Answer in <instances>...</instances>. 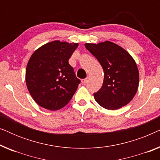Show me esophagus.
<instances>
[{
	"label": "esophagus",
	"instance_id": "esophagus-1",
	"mask_svg": "<svg viewBox=\"0 0 160 160\" xmlns=\"http://www.w3.org/2000/svg\"><path fill=\"white\" fill-rule=\"evenodd\" d=\"M87 81H88V77H87L86 78H84V79H82V82L83 83V84H86V83L87 82Z\"/></svg>",
	"mask_w": 160,
	"mask_h": 160
}]
</instances>
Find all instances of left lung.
<instances>
[{"instance_id": "8db88e82", "label": "left lung", "mask_w": 160, "mask_h": 160, "mask_svg": "<svg viewBox=\"0 0 160 160\" xmlns=\"http://www.w3.org/2000/svg\"><path fill=\"white\" fill-rule=\"evenodd\" d=\"M84 45L103 69L102 86L94 94L98 103L108 110H117L128 105L136 94L139 84L138 68L132 57L109 41Z\"/></svg>"}]
</instances>
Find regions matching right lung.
I'll return each instance as SVG.
<instances>
[{
    "label": "right lung",
    "instance_id": "right-lung-1",
    "mask_svg": "<svg viewBox=\"0 0 160 160\" xmlns=\"http://www.w3.org/2000/svg\"><path fill=\"white\" fill-rule=\"evenodd\" d=\"M78 43L59 40L41 46L32 54L25 71L28 89L43 108L57 111L68 103L80 83L68 63Z\"/></svg>",
    "mask_w": 160,
    "mask_h": 160
}]
</instances>
